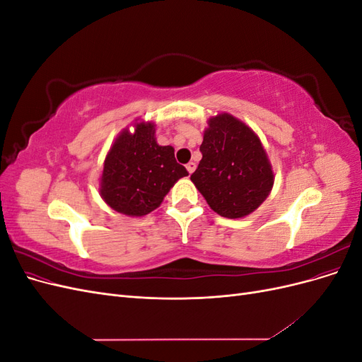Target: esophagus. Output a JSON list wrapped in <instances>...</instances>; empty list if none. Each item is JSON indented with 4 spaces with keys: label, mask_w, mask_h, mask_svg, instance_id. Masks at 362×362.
Here are the masks:
<instances>
[{
    "label": "esophagus",
    "mask_w": 362,
    "mask_h": 362,
    "mask_svg": "<svg viewBox=\"0 0 362 362\" xmlns=\"http://www.w3.org/2000/svg\"><path fill=\"white\" fill-rule=\"evenodd\" d=\"M185 169H187V172L192 175V173L194 172V169H196V164H194L193 161H190V163L187 164V166H185Z\"/></svg>",
    "instance_id": "esophagus-1"
}]
</instances>
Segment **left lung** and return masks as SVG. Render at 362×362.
I'll return each instance as SVG.
<instances>
[{"label":"left lung","instance_id":"obj_1","mask_svg":"<svg viewBox=\"0 0 362 362\" xmlns=\"http://www.w3.org/2000/svg\"><path fill=\"white\" fill-rule=\"evenodd\" d=\"M201 152L190 180L213 211L243 218L267 199L275 173L259 137L243 120L225 112L211 116Z\"/></svg>","mask_w":362,"mask_h":362}]
</instances>
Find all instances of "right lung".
Instances as JSON below:
<instances>
[{
	"instance_id": "add662e5",
	"label": "right lung",
	"mask_w": 362,
	"mask_h": 362,
	"mask_svg": "<svg viewBox=\"0 0 362 362\" xmlns=\"http://www.w3.org/2000/svg\"><path fill=\"white\" fill-rule=\"evenodd\" d=\"M124 128L108 149L100 194L115 211L141 217L158 208L175 182L189 172L175 160L172 146H160L156 124L139 120Z\"/></svg>"
}]
</instances>
